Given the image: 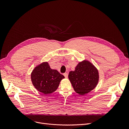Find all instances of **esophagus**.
Masks as SVG:
<instances>
[{
  "label": "esophagus",
  "mask_w": 129,
  "mask_h": 129,
  "mask_svg": "<svg viewBox=\"0 0 129 129\" xmlns=\"http://www.w3.org/2000/svg\"><path fill=\"white\" fill-rule=\"evenodd\" d=\"M63 75H64V76H65V77H66V78H67V77H68V73H64Z\"/></svg>",
  "instance_id": "obj_1"
}]
</instances>
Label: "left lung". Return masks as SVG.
<instances>
[{
	"label": "left lung",
	"instance_id": "left-lung-1",
	"mask_svg": "<svg viewBox=\"0 0 129 129\" xmlns=\"http://www.w3.org/2000/svg\"><path fill=\"white\" fill-rule=\"evenodd\" d=\"M69 78L75 92L84 95L97 85L99 73L91 63L84 60L77 64L75 71L70 72Z\"/></svg>",
	"mask_w": 129,
	"mask_h": 129
}]
</instances>
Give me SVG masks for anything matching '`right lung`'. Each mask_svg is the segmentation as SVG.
<instances>
[{
  "instance_id": "obj_1",
  "label": "right lung",
  "mask_w": 129,
  "mask_h": 129,
  "mask_svg": "<svg viewBox=\"0 0 129 129\" xmlns=\"http://www.w3.org/2000/svg\"><path fill=\"white\" fill-rule=\"evenodd\" d=\"M65 77L57 71L52 70L47 62L36 66L31 73L32 83L39 91L45 94L55 91L59 83Z\"/></svg>"
}]
</instances>
